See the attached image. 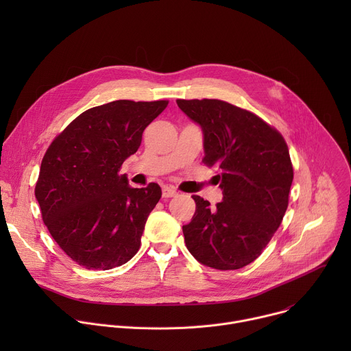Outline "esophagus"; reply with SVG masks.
Returning a JSON list of instances; mask_svg holds the SVG:
<instances>
[{"mask_svg": "<svg viewBox=\"0 0 351 351\" xmlns=\"http://www.w3.org/2000/svg\"><path fill=\"white\" fill-rule=\"evenodd\" d=\"M176 194H178V191H176L173 187H171V186H164V187H162V197H164V198L175 197Z\"/></svg>", "mask_w": 351, "mask_h": 351, "instance_id": "obj_1", "label": "esophagus"}]
</instances>
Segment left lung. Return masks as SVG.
<instances>
[{
	"label": "left lung",
	"instance_id": "8db88e82",
	"mask_svg": "<svg viewBox=\"0 0 351 351\" xmlns=\"http://www.w3.org/2000/svg\"><path fill=\"white\" fill-rule=\"evenodd\" d=\"M203 130L204 164L218 169L222 202L193 195L195 213L183 226L190 254L229 271L253 263L279 228L289 204L293 167L282 134L253 112L221 99H176Z\"/></svg>",
	"mask_w": 351,
	"mask_h": 351
}]
</instances>
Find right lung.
Returning a JSON list of instances; mask_svg holds the SVG:
<instances>
[{"label":"right lung","instance_id":"obj_1","mask_svg":"<svg viewBox=\"0 0 351 351\" xmlns=\"http://www.w3.org/2000/svg\"><path fill=\"white\" fill-rule=\"evenodd\" d=\"M167 106V99L98 106L49 144L34 194L47 229L79 265L107 271L138 252L145 221L162 193L157 183L130 187L119 169Z\"/></svg>","mask_w":351,"mask_h":351}]
</instances>
